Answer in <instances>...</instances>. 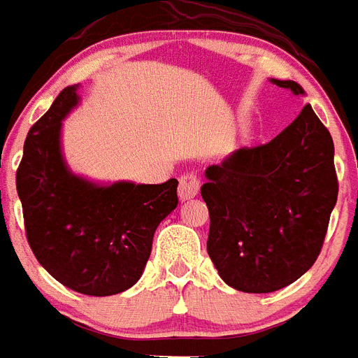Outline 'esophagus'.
Segmentation results:
<instances>
[{"mask_svg":"<svg viewBox=\"0 0 358 358\" xmlns=\"http://www.w3.org/2000/svg\"><path fill=\"white\" fill-rule=\"evenodd\" d=\"M199 192V179L194 173H185L179 179V199L188 201L194 199Z\"/></svg>","mask_w":358,"mask_h":358,"instance_id":"1","label":"esophagus"}]
</instances>
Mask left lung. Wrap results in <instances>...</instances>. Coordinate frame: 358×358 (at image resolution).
<instances>
[{
    "instance_id": "obj_1",
    "label": "left lung",
    "mask_w": 358,
    "mask_h": 358,
    "mask_svg": "<svg viewBox=\"0 0 358 358\" xmlns=\"http://www.w3.org/2000/svg\"><path fill=\"white\" fill-rule=\"evenodd\" d=\"M271 82L306 96L292 80ZM333 157L331 135L307 104L271 143L206 168V250L227 285L273 292L313 267L338 196Z\"/></svg>"
}]
</instances>
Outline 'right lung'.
I'll use <instances>...</instances> for the list:
<instances>
[{
    "instance_id": "add662e5",
    "label": "right lung",
    "mask_w": 358,
    "mask_h": 358,
    "mask_svg": "<svg viewBox=\"0 0 358 358\" xmlns=\"http://www.w3.org/2000/svg\"><path fill=\"white\" fill-rule=\"evenodd\" d=\"M78 87L62 91L31 128L16 188L41 267L73 291L111 296L143 276L153 234L176 210L179 182H96L73 172L62 152V122L80 104Z\"/></svg>"
}]
</instances>
